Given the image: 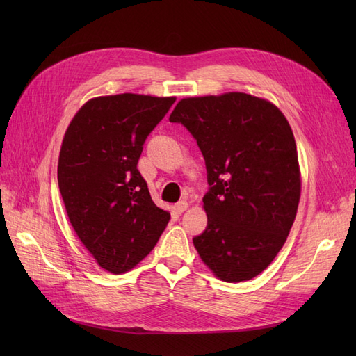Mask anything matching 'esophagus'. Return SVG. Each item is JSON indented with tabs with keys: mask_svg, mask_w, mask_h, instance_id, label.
I'll use <instances>...</instances> for the list:
<instances>
[{
	"mask_svg": "<svg viewBox=\"0 0 356 356\" xmlns=\"http://www.w3.org/2000/svg\"><path fill=\"white\" fill-rule=\"evenodd\" d=\"M187 208H188V203H187L186 200H179V202L175 204V211H177L178 213H182Z\"/></svg>",
	"mask_w": 356,
	"mask_h": 356,
	"instance_id": "esophagus-1",
	"label": "esophagus"
}]
</instances>
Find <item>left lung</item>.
<instances>
[{
    "label": "left lung",
    "mask_w": 356,
    "mask_h": 356,
    "mask_svg": "<svg viewBox=\"0 0 356 356\" xmlns=\"http://www.w3.org/2000/svg\"><path fill=\"white\" fill-rule=\"evenodd\" d=\"M169 122L193 135L207 165L208 225L193 243L221 281H250L296 220L300 169L289 123L273 104L241 92L181 99Z\"/></svg>",
    "instance_id": "left-lung-1"
}]
</instances>
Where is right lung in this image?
<instances>
[{
	"label": "right lung",
	"mask_w": 356,
	"mask_h": 356,
	"mask_svg": "<svg viewBox=\"0 0 356 356\" xmlns=\"http://www.w3.org/2000/svg\"><path fill=\"white\" fill-rule=\"evenodd\" d=\"M174 102L101 96L81 106L63 136L58 182L68 218L95 260L114 275L145 258L170 220L136 166L147 136Z\"/></svg>",
	"instance_id": "1"
}]
</instances>
